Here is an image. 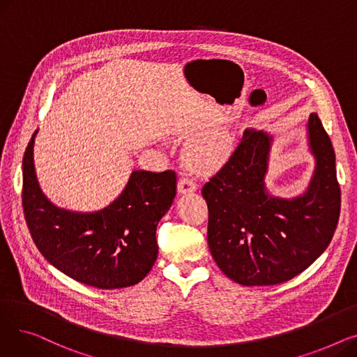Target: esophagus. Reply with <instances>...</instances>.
I'll return each mask as SVG.
<instances>
[{
    "instance_id": "1",
    "label": "esophagus",
    "mask_w": 357,
    "mask_h": 357,
    "mask_svg": "<svg viewBox=\"0 0 357 357\" xmlns=\"http://www.w3.org/2000/svg\"><path fill=\"white\" fill-rule=\"evenodd\" d=\"M178 191H179V194L194 192V191H197V183L191 178H188V176L181 178L178 181Z\"/></svg>"
}]
</instances>
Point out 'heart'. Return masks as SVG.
I'll return each instance as SVG.
<instances>
[{
	"label": "heart",
	"mask_w": 357,
	"mask_h": 357,
	"mask_svg": "<svg viewBox=\"0 0 357 357\" xmlns=\"http://www.w3.org/2000/svg\"><path fill=\"white\" fill-rule=\"evenodd\" d=\"M231 152V137L226 130L213 128L191 139L185 147V158L197 171H211Z\"/></svg>",
	"instance_id": "obj_1"
}]
</instances>
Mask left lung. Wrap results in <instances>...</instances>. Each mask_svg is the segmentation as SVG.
Masks as SVG:
<instances>
[{
    "instance_id": "left-lung-1",
    "label": "left lung",
    "mask_w": 357,
    "mask_h": 357,
    "mask_svg": "<svg viewBox=\"0 0 357 357\" xmlns=\"http://www.w3.org/2000/svg\"><path fill=\"white\" fill-rule=\"evenodd\" d=\"M315 172L304 195L269 197L265 174L272 137L246 130L220 171L202 186L208 248L218 268L245 287L278 285L304 272L333 238L340 185L331 140L315 112L308 119Z\"/></svg>"
}]
</instances>
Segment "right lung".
Returning <instances> with one entry per match:
<instances>
[{"label": "right lung", "mask_w": 357, "mask_h": 357, "mask_svg": "<svg viewBox=\"0 0 357 357\" xmlns=\"http://www.w3.org/2000/svg\"><path fill=\"white\" fill-rule=\"evenodd\" d=\"M36 133L23 158L22 197L36 248L49 264L81 284L100 289L139 284L156 261V227L176 195V174L135 171L121 195L97 213L58 208L37 183Z\"/></svg>", "instance_id": "obj_1"}]
</instances>
